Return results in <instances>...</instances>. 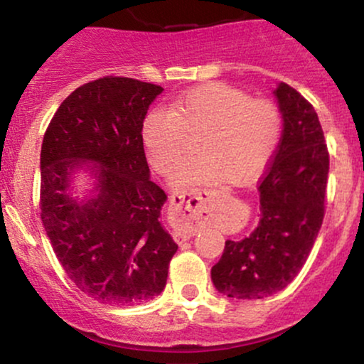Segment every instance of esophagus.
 I'll return each mask as SVG.
<instances>
[{
  "mask_svg": "<svg viewBox=\"0 0 364 364\" xmlns=\"http://www.w3.org/2000/svg\"><path fill=\"white\" fill-rule=\"evenodd\" d=\"M207 191L203 190H195L188 191V193H174L171 196V212L178 217V220H181L183 225L174 229V240L178 243L190 240L191 236H195L196 228L193 220L202 214L203 202H205Z\"/></svg>",
  "mask_w": 364,
  "mask_h": 364,
  "instance_id": "obj_1",
  "label": "esophagus"
}]
</instances>
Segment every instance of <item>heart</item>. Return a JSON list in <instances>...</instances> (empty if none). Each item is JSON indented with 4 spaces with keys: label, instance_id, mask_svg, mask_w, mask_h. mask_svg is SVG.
Segmentation results:
<instances>
[{
    "label": "heart",
    "instance_id": "1",
    "mask_svg": "<svg viewBox=\"0 0 364 364\" xmlns=\"http://www.w3.org/2000/svg\"><path fill=\"white\" fill-rule=\"evenodd\" d=\"M281 114L267 99L228 83H208L179 95L171 109H154L141 127L149 162L161 174L179 164L186 136L196 141L198 157L183 162L173 176L176 188L235 185L252 181L274 156L281 139Z\"/></svg>",
    "mask_w": 364,
    "mask_h": 364
}]
</instances>
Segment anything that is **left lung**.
I'll return each instance as SVG.
<instances>
[{"mask_svg": "<svg viewBox=\"0 0 364 364\" xmlns=\"http://www.w3.org/2000/svg\"><path fill=\"white\" fill-rule=\"evenodd\" d=\"M274 95L284 129L258 186L260 223L243 240L225 241L210 270L215 289L228 298L262 299L282 291L303 269L323 220L328 150L318 116L287 83Z\"/></svg>", "mask_w": 364, "mask_h": 364, "instance_id": "1", "label": "left lung"}]
</instances>
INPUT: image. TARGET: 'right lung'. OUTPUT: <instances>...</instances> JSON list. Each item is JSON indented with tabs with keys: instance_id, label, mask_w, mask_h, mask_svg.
<instances>
[{
	"instance_id": "add662e5",
	"label": "right lung",
	"mask_w": 364,
	"mask_h": 364,
	"mask_svg": "<svg viewBox=\"0 0 364 364\" xmlns=\"http://www.w3.org/2000/svg\"><path fill=\"white\" fill-rule=\"evenodd\" d=\"M162 87L104 77L73 90L41 149V219L58 260L99 303L132 306L161 294L178 245L161 224L168 195L150 179L141 127ZM92 190L74 193V174Z\"/></svg>"
}]
</instances>
